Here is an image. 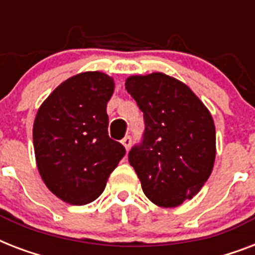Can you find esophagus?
<instances>
[{
	"label": "esophagus",
	"mask_w": 255,
	"mask_h": 255,
	"mask_svg": "<svg viewBox=\"0 0 255 255\" xmlns=\"http://www.w3.org/2000/svg\"><path fill=\"white\" fill-rule=\"evenodd\" d=\"M131 143H132V139L129 137V136H126L124 139H122V144H123L124 148H126L127 151L129 149V147H131Z\"/></svg>",
	"instance_id": "esophagus-1"
}]
</instances>
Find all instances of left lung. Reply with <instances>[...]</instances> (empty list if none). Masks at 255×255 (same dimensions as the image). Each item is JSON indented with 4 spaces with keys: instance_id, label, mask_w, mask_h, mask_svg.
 Listing matches in <instances>:
<instances>
[{
    "instance_id": "left-lung-1",
    "label": "left lung",
    "mask_w": 255,
    "mask_h": 255,
    "mask_svg": "<svg viewBox=\"0 0 255 255\" xmlns=\"http://www.w3.org/2000/svg\"><path fill=\"white\" fill-rule=\"evenodd\" d=\"M126 90L145 123L143 140L132 147L128 161L153 204L181 205L201 189L213 169V118L188 86L163 73L127 78Z\"/></svg>"
}]
</instances>
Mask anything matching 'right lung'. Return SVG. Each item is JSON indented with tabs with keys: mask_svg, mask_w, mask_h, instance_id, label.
Returning <instances> with one entry per match:
<instances>
[{
	"mask_svg": "<svg viewBox=\"0 0 255 255\" xmlns=\"http://www.w3.org/2000/svg\"><path fill=\"white\" fill-rule=\"evenodd\" d=\"M115 83L87 71L69 78L42 103L34 120L37 167L62 201L86 205L103 193L126 149L108 136L107 102Z\"/></svg>",
	"mask_w": 255,
	"mask_h": 255,
	"instance_id": "add662e5",
	"label": "right lung"
}]
</instances>
